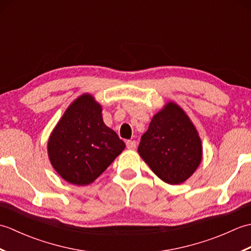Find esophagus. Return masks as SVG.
Returning <instances> with one entry per match:
<instances>
[{
    "label": "esophagus",
    "instance_id": "34e87169",
    "mask_svg": "<svg viewBox=\"0 0 251 251\" xmlns=\"http://www.w3.org/2000/svg\"><path fill=\"white\" fill-rule=\"evenodd\" d=\"M126 146L129 149V150H134V149H136V147H137V142L135 140H127Z\"/></svg>",
    "mask_w": 251,
    "mask_h": 251
}]
</instances>
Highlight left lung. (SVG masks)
<instances>
[{"mask_svg": "<svg viewBox=\"0 0 251 251\" xmlns=\"http://www.w3.org/2000/svg\"><path fill=\"white\" fill-rule=\"evenodd\" d=\"M138 152L152 172L169 184L190 178L202 156L199 132L185 112L174 102L153 116Z\"/></svg>", "mask_w": 251, "mask_h": 251, "instance_id": "1", "label": "left lung"}]
</instances>
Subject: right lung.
Masks as SVG:
<instances>
[{
    "mask_svg": "<svg viewBox=\"0 0 251 251\" xmlns=\"http://www.w3.org/2000/svg\"><path fill=\"white\" fill-rule=\"evenodd\" d=\"M102 109L84 94L69 105L50 137V161L61 178L75 185L94 182L125 149L105 126Z\"/></svg>",
    "mask_w": 251,
    "mask_h": 251,
    "instance_id": "right-lung-1",
    "label": "right lung"
}]
</instances>
